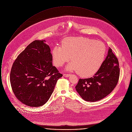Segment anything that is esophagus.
I'll list each match as a JSON object with an SVG mask.
<instances>
[{"label": "esophagus", "mask_w": 132, "mask_h": 132, "mask_svg": "<svg viewBox=\"0 0 132 132\" xmlns=\"http://www.w3.org/2000/svg\"><path fill=\"white\" fill-rule=\"evenodd\" d=\"M70 75V74H63V76L65 77H69Z\"/></svg>", "instance_id": "esophagus-1"}]
</instances>
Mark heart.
I'll list each match as a JSON object with an SVG mask.
<instances>
[{"mask_svg":"<svg viewBox=\"0 0 132 132\" xmlns=\"http://www.w3.org/2000/svg\"><path fill=\"white\" fill-rule=\"evenodd\" d=\"M106 54L105 45L100 41L88 38L69 37L64 39L61 46L56 45L51 51L54 65L62 66L70 59L68 71H77L82 77L94 75L103 63Z\"/></svg>","mask_w":132,"mask_h":132,"instance_id":"1","label":"heart"}]
</instances>
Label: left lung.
I'll return each instance as SVG.
<instances>
[{
	"label": "left lung",
	"instance_id": "8db88e82",
	"mask_svg": "<svg viewBox=\"0 0 132 132\" xmlns=\"http://www.w3.org/2000/svg\"><path fill=\"white\" fill-rule=\"evenodd\" d=\"M119 76L118 60L109 48L99 70L93 77L80 79L76 89L85 101H100L112 92L117 85Z\"/></svg>",
	"mask_w": 132,
	"mask_h": 132
}]
</instances>
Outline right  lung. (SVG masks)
Returning a JSON list of instances; mask_svg holds the SVG:
<instances>
[{
	"instance_id": "add662e5",
	"label": "right lung",
	"mask_w": 132,
	"mask_h": 132,
	"mask_svg": "<svg viewBox=\"0 0 132 132\" xmlns=\"http://www.w3.org/2000/svg\"><path fill=\"white\" fill-rule=\"evenodd\" d=\"M45 42L36 40L29 44L17 56L11 70L13 92L29 106L44 104L63 76L52 65L50 47Z\"/></svg>"
}]
</instances>
